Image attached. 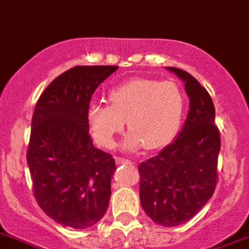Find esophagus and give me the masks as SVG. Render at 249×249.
<instances>
[{
  "mask_svg": "<svg viewBox=\"0 0 249 249\" xmlns=\"http://www.w3.org/2000/svg\"><path fill=\"white\" fill-rule=\"evenodd\" d=\"M116 162H117V165H129V163H133V162H131V161H129V160H126V159H122V157H117Z\"/></svg>",
  "mask_w": 249,
  "mask_h": 249,
  "instance_id": "esophagus-1",
  "label": "esophagus"
}]
</instances>
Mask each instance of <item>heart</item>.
Wrapping results in <instances>:
<instances>
[{
	"mask_svg": "<svg viewBox=\"0 0 249 249\" xmlns=\"http://www.w3.org/2000/svg\"><path fill=\"white\" fill-rule=\"evenodd\" d=\"M109 106L90 102L87 109L93 139L104 147H113L124 123L129 133L122 147L136 151L145 146L154 151L175 137L184 110V98L173 82L137 78L113 87L108 93Z\"/></svg>",
	"mask_w": 249,
	"mask_h": 249,
	"instance_id": "heart-1",
	"label": "heart"
}]
</instances>
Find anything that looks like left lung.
Listing matches in <instances>:
<instances>
[{"label":"left lung","instance_id":"obj_1","mask_svg":"<svg viewBox=\"0 0 249 249\" xmlns=\"http://www.w3.org/2000/svg\"><path fill=\"white\" fill-rule=\"evenodd\" d=\"M166 69L185 84L189 112L176 139L140 165V200L155 223L176 227L191 219L215 190L220 136L207 89L185 70Z\"/></svg>","mask_w":249,"mask_h":249}]
</instances>
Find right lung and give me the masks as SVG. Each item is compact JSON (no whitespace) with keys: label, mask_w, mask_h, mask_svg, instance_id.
Segmentation results:
<instances>
[{"label":"right lung","mask_w":249,"mask_h":249,"mask_svg":"<svg viewBox=\"0 0 249 249\" xmlns=\"http://www.w3.org/2000/svg\"><path fill=\"white\" fill-rule=\"evenodd\" d=\"M117 69L71 68L36 103L26 156L34 195L46 215L64 227L89 228L108 209L116 162L93 145L87 109L95 89Z\"/></svg>","instance_id":"right-lung-1"}]
</instances>
